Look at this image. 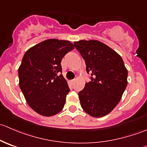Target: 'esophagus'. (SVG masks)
<instances>
[{"label":"esophagus","instance_id":"34e87169","mask_svg":"<svg viewBox=\"0 0 147 147\" xmlns=\"http://www.w3.org/2000/svg\"><path fill=\"white\" fill-rule=\"evenodd\" d=\"M75 82V80H72L70 81V83H71V84H74Z\"/></svg>","mask_w":147,"mask_h":147}]
</instances>
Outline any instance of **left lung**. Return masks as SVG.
Listing matches in <instances>:
<instances>
[{
    "label": "left lung",
    "mask_w": 147,
    "mask_h": 147,
    "mask_svg": "<svg viewBox=\"0 0 147 147\" xmlns=\"http://www.w3.org/2000/svg\"><path fill=\"white\" fill-rule=\"evenodd\" d=\"M74 45L91 75V81L78 93L81 107L90 116L102 117L121 100L127 85V69L121 56L100 41L80 40Z\"/></svg>",
    "instance_id": "obj_1"
}]
</instances>
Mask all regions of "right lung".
I'll return each instance as SVG.
<instances>
[{
  "label": "right lung",
  "instance_id": "add662e5",
  "mask_svg": "<svg viewBox=\"0 0 147 147\" xmlns=\"http://www.w3.org/2000/svg\"><path fill=\"white\" fill-rule=\"evenodd\" d=\"M75 48L67 40L49 39L25 53L18 69L19 86L28 105L50 117L64 107L69 88L62 73L63 57Z\"/></svg>",
  "mask_w": 147,
  "mask_h": 147
}]
</instances>
